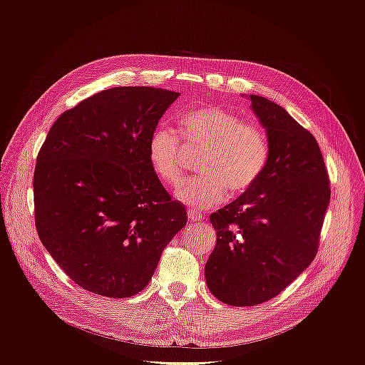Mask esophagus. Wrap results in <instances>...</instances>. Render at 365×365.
Here are the masks:
<instances>
[{
  "mask_svg": "<svg viewBox=\"0 0 365 365\" xmlns=\"http://www.w3.org/2000/svg\"><path fill=\"white\" fill-rule=\"evenodd\" d=\"M187 216H189L190 222H201V220H202V215L200 212H195L193 208L187 210Z\"/></svg>",
  "mask_w": 365,
  "mask_h": 365,
  "instance_id": "34e87169",
  "label": "esophagus"
}]
</instances>
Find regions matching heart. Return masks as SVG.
Masks as SVG:
<instances>
[{"label":"heart","mask_w":365,"mask_h":365,"mask_svg":"<svg viewBox=\"0 0 365 365\" xmlns=\"http://www.w3.org/2000/svg\"><path fill=\"white\" fill-rule=\"evenodd\" d=\"M182 145L168 126H157L148 140V161L165 185H176L185 169L184 149L202 152L197 170L202 175L182 182L176 200L193 208L215 207L224 201L227 189L242 195L260 180L269 160L263 130L220 106H202L180 117ZM185 148H182V146Z\"/></svg>","instance_id":"obj_1"}]
</instances>
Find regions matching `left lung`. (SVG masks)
<instances>
[{
    "instance_id": "left-lung-1",
    "label": "left lung",
    "mask_w": 365,
    "mask_h": 365,
    "mask_svg": "<svg viewBox=\"0 0 365 365\" xmlns=\"http://www.w3.org/2000/svg\"><path fill=\"white\" fill-rule=\"evenodd\" d=\"M247 97L267 132L269 160L252 189L210 216L216 247L205 280L230 306L271 300L312 263L330 201L324 160L311 132L267 97Z\"/></svg>"
}]
</instances>
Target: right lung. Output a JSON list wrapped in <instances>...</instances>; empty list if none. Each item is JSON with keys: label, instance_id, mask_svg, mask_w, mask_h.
<instances>
[{"label": "right lung", "instance_id": "1", "mask_svg": "<svg viewBox=\"0 0 365 365\" xmlns=\"http://www.w3.org/2000/svg\"><path fill=\"white\" fill-rule=\"evenodd\" d=\"M180 93L117 86L54 121L33 192L42 245L81 288L126 298L148 286L163 250L187 224L152 172L148 140Z\"/></svg>", "mask_w": 365, "mask_h": 365}]
</instances>
